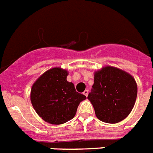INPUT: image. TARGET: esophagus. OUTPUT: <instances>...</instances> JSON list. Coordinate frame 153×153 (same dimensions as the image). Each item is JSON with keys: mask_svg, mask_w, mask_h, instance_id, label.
Masks as SVG:
<instances>
[{"mask_svg": "<svg viewBox=\"0 0 153 153\" xmlns=\"http://www.w3.org/2000/svg\"><path fill=\"white\" fill-rule=\"evenodd\" d=\"M83 94H84L86 97L88 96V90H85V91H84Z\"/></svg>", "mask_w": 153, "mask_h": 153, "instance_id": "34e87169", "label": "esophagus"}]
</instances>
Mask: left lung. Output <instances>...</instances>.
Returning a JSON list of instances; mask_svg holds the SVG:
<instances>
[{"label":"left lung","instance_id":"8db88e82","mask_svg":"<svg viewBox=\"0 0 153 153\" xmlns=\"http://www.w3.org/2000/svg\"><path fill=\"white\" fill-rule=\"evenodd\" d=\"M94 84L88 98L98 120L117 123L131 113L137 98L134 78L122 69L110 65L94 72Z\"/></svg>","mask_w":153,"mask_h":153}]
</instances>
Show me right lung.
<instances>
[{
    "instance_id": "right-lung-1",
    "label": "right lung",
    "mask_w": 153,
    "mask_h": 153,
    "mask_svg": "<svg viewBox=\"0 0 153 153\" xmlns=\"http://www.w3.org/2000/svg\"><path fill=\"white\" fill-rule=\"evenodd\" d=\"M66 69L54 67L47 70L33 84L30 100L36 113L51 124L66 123L75 117L79 102L86 99L68 82Z\"/></svg>"
}]
</instances>
